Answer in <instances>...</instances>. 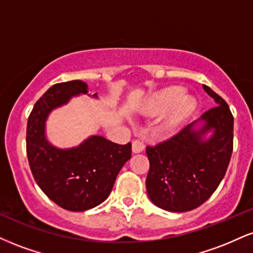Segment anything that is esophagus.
<instances>
[{"mask_svg":"<svg viewBox=\"0 0 253 253\" xmlns=\"http://www.w3.org/2000/svg\"><path fill=\"white\" fill-rule=\"evenodd\" d=\"M144 148H145L144 141H141V140H139V139H136L133 141L132 151L134 152V153H140V152L144 151Z\"/></svg>","mask_w":253,"mask_h":253,"instance_id":"esophagus-1","label":"esophagus"}]
</instances>
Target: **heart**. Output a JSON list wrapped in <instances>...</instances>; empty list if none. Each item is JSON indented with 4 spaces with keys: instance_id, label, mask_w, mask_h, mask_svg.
Masks as SVG:
<instances>
[{
    "instance_id": "1",
    "label": "heart",
    "mask_w": 253,
    "mask_h": 253,
    "mask_svg": "<svg viewBox=\"0 0 253 253\" xmlns=\"http://www.w3.org/2000/svg\"><path fill=\"white\" fill-rule=\"evenodd\" d=\"M185 89L181 87H169L157 93L148 100L146 105V111L150 114H161L169 109L166 119V126L169 128H174L187 118L196 108V101L190 96H184Z\"/></svg>"
}]
</instances>
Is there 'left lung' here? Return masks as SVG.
I'll use <instances>...</instances> for the list:
<instances>
[{"mask_svg": "<svg viewBox=\"0 0 253 253\" xmlns=\"http://www.w3.org/2000/svg\"><path fill=\"white\" fill-rule=\"evenodd\" d=\"M204 89L217 106L202 115L205 125L194 130L187 125L171 138L146 147L150 171L146 188L158 208L186 212L203 205L226 173L233 151V115L226 101L209 86ZM215 130L209 140L202 135Z\"/></svg>", "mask_w": 253, "mask_h": 253, "instance_id": "left-lung-1", "label": "left lung"}]
</instances>
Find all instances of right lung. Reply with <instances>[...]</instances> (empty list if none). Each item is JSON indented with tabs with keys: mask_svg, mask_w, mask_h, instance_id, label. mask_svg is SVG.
I'll use <instances>...</instances> for the list:
<instances>
[{
	"mask_svg": "<svg viewBox=\"0 0 253 253\" xmlns=\"http://www.w3.org/2000/svg\"><path fill=\"white\" fill-rule=\"evenodd\" d=\"M80 93H87V84L80 80L51 86L30 112L26 138L29 166L40 188L60 208L74 212L107 199L118 173L132 156L130 142L119 145L103 136H90L71 150H59L45 140L49 112Z\"/></svg>",
	"mask_w": 253,
	"mask_h": 253,
	"instance_id": "1",
	"label": "right lung"
}]
</instances>
